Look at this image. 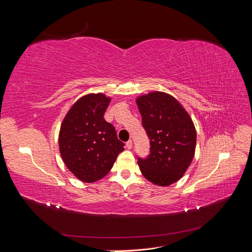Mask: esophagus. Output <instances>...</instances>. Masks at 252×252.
Returning <instances> with one entry per match:
<instances>
[{
    "label": "esophagus",
    "mask_w": 252,
    "mask_h": 252,
    "mask_svg": "<svg viewBox=\"0 0 252 252\" xmlns=\"http://www.w3.org/2000/svg\"><path fill=\"white\" fill-rule=\"evenodd\" d=\"M126 147L128 149H131L132 148V141L131 140H129L128 142H126Z\"/></svg>",
    "instance_id": "obj_1"
}]
</instances>
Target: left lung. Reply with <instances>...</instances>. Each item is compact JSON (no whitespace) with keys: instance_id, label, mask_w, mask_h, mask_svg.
Here are the masks:
<instances>
[{"instance_id":"8db88e82","label":"left lung","mask_w":252,"mask_h":252,"mask_svg":"<svg viewBox=\"0 0 252 252\" xmlns=\"http://www.w3.org/2000/svg\"><path fill=\"white\" fill-rule=\"evenodd\" d=\"M136 105L150 140V155L139 158L140 170L152 184L169 186L184 175L193 159V122L177 98L161 91L136 97Z\"/></svg>"}]
</instances>
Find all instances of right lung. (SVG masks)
I'll return each instance as SVG.
<instances>
[{
	"mask_svg": "<svg viewBox=\"0 0 252 252\" xmlns=\"http://www.w3.org/2000/svg\"><path fill=\"white\" fill-rule=\"evenodd\" d=\"M111 98L103 94L83 95L68 110L59 133V148L74 177L94 183L107 174L124 150L114 127L104 113Z\"/></svg>",
	"mask_w": 252,
	"mask_h": 252,
	"instance_id": "right-lung-1",
	"label": "right lung"
}]
</instances>
